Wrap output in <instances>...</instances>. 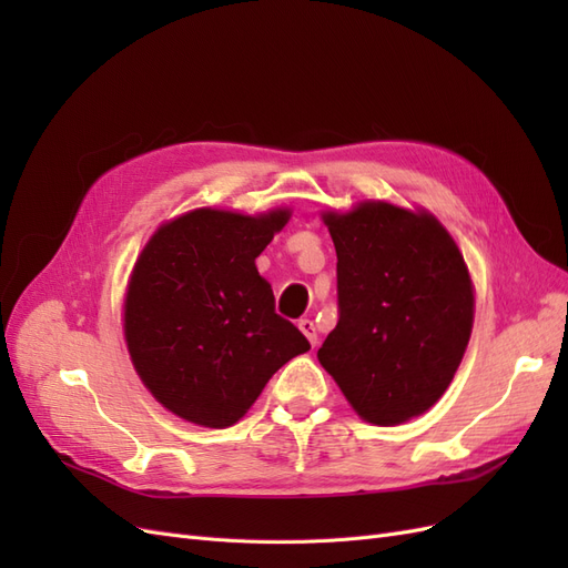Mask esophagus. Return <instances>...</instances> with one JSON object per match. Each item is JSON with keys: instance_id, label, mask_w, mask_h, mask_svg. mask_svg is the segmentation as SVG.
I'll list each match as a JSON object with an SVG mask.
<instances>
[{"instance_id": "34e87169", "label": "esophagus", "mask_w": 568, "mask_h": 568, "mask_svg": "<svg viewBox=\"0 0 568 568\" xmlns=\"http://www.w3.org/2000/svg\"><path fill=\"white\" fill-rule=\"evenodd\" d=\"M298 329L307 336V341H311V346H315L317 338H320V336H317V329H315V322L305 317V320H301V322H298Z\"/></svg>"}]
</instances>
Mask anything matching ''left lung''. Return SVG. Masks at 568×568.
<instances>
[{"instance_id": "obj_1", "label": "left lung", "mask_w": 568, "mask_h": 568, "mask_svg": "<svg viewBox=\"0 0 568 568\" xmlns=\"http://www.w3.org/2000/svg\"><path fill=\"white\" fill-rule=\"evenodd\" d=\"M336 246L338 322L317 357L359 417L393 426L432 407L462 363L471 280L434 215L390 203L326 213Z\"/></svg>"}]
</instances>
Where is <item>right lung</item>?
Segmentation results:
<instances>
[{"mask_svg": "<svg viewBox=\"0 0 568 568\" xmlns=\"http://www.w3.org/2000/svg\"><path fill=\"white\" fill-rule=\"evenodd\" d=\"M286 220L288 211L248 217L201 209L163 225L136 261L125 341L144 386L178 417L236 424L270 376L311 348L274 313L255 267Z\"/></svg>", "mask_w": 568, "mask_h": 568, "instance_id": "right-lung-1", "label": "right lung"}]
</instances>
